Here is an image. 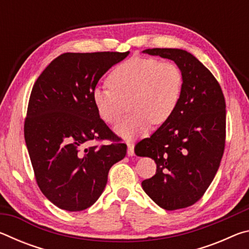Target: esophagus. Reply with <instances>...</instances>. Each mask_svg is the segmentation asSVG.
Here are the masks:
<instances>
[{
    "label": "esophagus",
    "instance_id": "esophagus-1",
    "mask_svg": "<svg viewBox=\"0 0 249 249\" xmlns=\"http://www.w3.org/2000/svg\"><path fill=\"white\" fill-rule=\"evenodd\" d=\"M127 146H128V149H127L128 156H133L135 154V151H134V147H135L134 142H127Z\"/></svg>",
    "mask_w": 249,
    "mask_h": 249
}]
</instances>
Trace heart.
Returning <instances> with one entry per match:
<instances>
[{
  "mask_svg": "<svg viewBox=\"0 0 249 249\" xmlns=\"http://www.w3.org/2000/svg\"><path fill=\"white\" fill-rule=\"evenodd\" d=\"M108 87H95L92 101L107 124L120 123L127 103L130 114L117 126L124 138L145 135L151 124L170 120L181 101L183 73L172 61L154 57H132L121 62L107 75Z\"/></svg>",
  "mask_w": 249,
  "mask_h": 249,
  "instance_id": "1",
  "label": "heart"
}]
</instances>
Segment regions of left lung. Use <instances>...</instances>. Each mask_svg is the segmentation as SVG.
Instances as JSON below:
<instances>
[{
    "label": "left lung",
    "mask_w": 249,
    "mask_h": 249,
    "mask_svg": "<svg viewBox=\"0 0 249 249\" xmlns=\"http://www.w3.org/2000/svg\"><path fill=\"white\" fill-rule=\"evenodd\" d=\"M144 53L174 60L184 83L170 120L135 146V154L157 165L142 187L160 208H188L203 196L220 167L226 138L224 94L215 77L190 53L172 48Z\"/></svg>",
    "instance_id": "left-lung-1"
}]
</instances>
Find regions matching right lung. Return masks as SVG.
I'll use <instances>...</instances> for the list:
<instances>
[{
    "label": "right lung",
    "instance_id": "obj_1",
    "mask_svg": "<svg viewBox=\"0 0 249 249\" xmlns=\"http://www.w3.org/2000/svg\"><path fill=\"white\" fill-rule=\"evenodd\" d=\"M129 52L66 53L50 62L29 96L24 137L36 182L59 209L77 212L102 195L127 146L96 112L92 90ZM108 140V144H101ZM96 144L87 147L89 142Z\"/></svg>",
    "mask_w": 249,
    "mask_h": 249
}]
</instances>
